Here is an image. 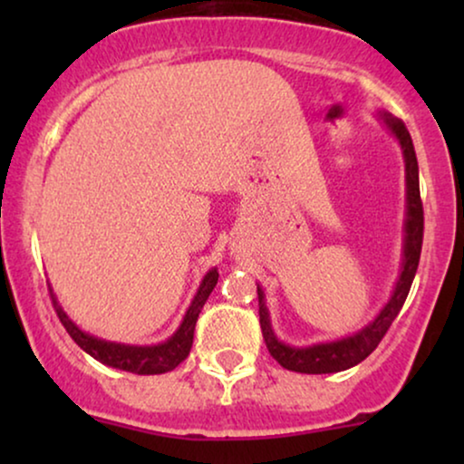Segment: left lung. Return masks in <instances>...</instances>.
I'll list each match as a JSON object with an SVG mask.
<instances>
[{"mask_svg": "<svg viewBox=\"0 0 464 464\" xmlns=\"http://www.w3.org/2000/svg\"><path fill=\"white\" fill-rule=\"evenodd\" d=\"M382 122L386 124L392 135L397 137L399 145L403 151L405 162V189H408V211H405V238H403V264L401 275L397 278L395 289L386 306L380 310V314L373 319L370 325H365L361 332L348 338L321 342L313 346H289L281 342L272 332L270 314L266 308L264 291L257 285V300H259V325H262L264 342L268 346V353L281 363L285 370L300 372V373H335L344 372L348 367L361 363L365 357L376 351L380 340L389 332L391 323L401 310L405 297L410 294L411 281H414L418 262H420L422 249V232H424V211L420 200V183H418V160L414 143L405 124L399 118H392L391 113H380Z\"/></svg>", "mask_w": 464, "mask_h": 464, "instance_id": "8db88e82", "label": "left lung"}]
</instances>
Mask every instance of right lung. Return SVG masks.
Returning a JSON list of instances; mask_svg holds the SVG:
<instances>
[{
  "label": "right lung",
  "instance_id": "obj_1",
  "mask_svg": "<svg viewBox=\"0 0 464 464\" xmlns=\"http://www.w3.org/2000/svg\"><path fill=\"white\" fill-rule=\"evenodd\" d=\"M218 268H211L207 272L198 291H196L192 304H189L186 316H183L179 329H177L167 342L154 346H130L94 338V335L82 332V329L69 319L65 310L61 308V304L56 302L53 289H50V297H53V306L56 310V316H59L63 323V327L67 329V334L72 335L73 342L82 348V351L101 361L103 365L116 367V370L139 373V376H154V373H167L170 370H175V367L189 354V348H192L194 342L196 321H198L200 310L208 300V295H211L213 287L218 285Z\"/></svg>",
  "mask_w": 464,
  "mask_h": 464
}]
</instances>
